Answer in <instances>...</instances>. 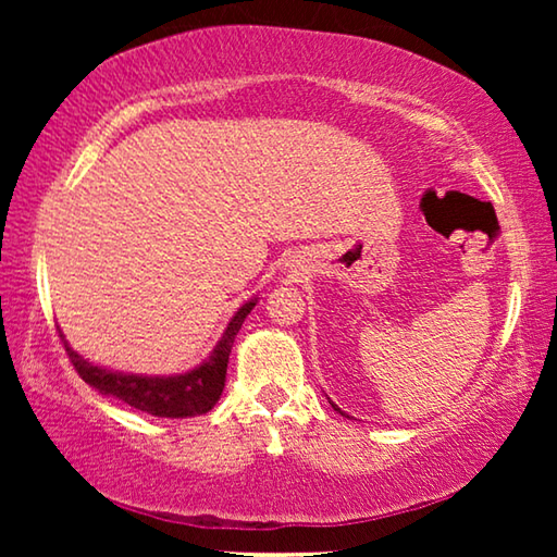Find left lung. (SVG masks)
Segmentation results:
<instances>
[{"mask_svg":"<svg viewBox=\"0 0 557 557\" xmlns=\"http://www.w3.org/2000/svg\"><path fill=\"white\" fill-rule=\"evenodd\" d=\"M329 403H332V400H329ZM332 408H334V410H338V408H336V405H334V403H332ZM338 412H342V414H346V412H344V410H338ZM346 418H348V414H346Z\"/></svg>","mask_w":557,"mask_h":557,"instance_id":"left-lung-1","label":"left lung"}]
</instances>
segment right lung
Instances as JSON below:
<instances>
[{"mask_svg":"<svg viewBox=\"0 0 557 557\" xmlns=\"http://www.w3.org/2000/svg\"><path fill=\"white\" fill-rule=\"evenodd\" d=\"M258 299L260 297L256 295L245 301L238 312L233 314L228 326L223 329V334L219 342H215L209 358H203L199 366H194V369H188L184 373L147 375L112 371L108 366L92 363L90 358L73 351V346L65 342V336H61L75 371H78L81 379L92 385L98 393L127 403L129 408L135 410L154 414V418H196V414H206L215 403H219L225 388V371H228V356L233 342L240 332L245 317H248L252 312V307L258 305Z\"/></svg>","mask_w":557,"mask_h":557,"instance_id":"obj_1","label":"right lung"}]
</instances>
